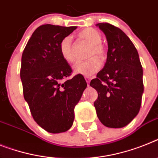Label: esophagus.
I'll use <instances>...</instances> for the list:
<instances>
[{"instance_id":"34e87169","label":"esophagus","mask_w":158,"mask_h":158,"mask_svg":"<svg viewBox=\"0 0 158 158\" xmlns=\"http://www.w3.org/2000/svg\"><path fill=\"white\" fill-rule=\"evenodd\" d=\"M85 79H86V81H87V86H89V83H90V80H91V78H90V77H85Z\"/></svg>"}]
</instances>
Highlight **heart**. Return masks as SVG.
<instances>
[{
  "label": "heart",
  "instance_id": "b5f03b06",
  "mask_svg": "<svg viewBox=\"0 0 158 158\" xmlns=\"http://www.w3.org/2000/svg\"><path fill=\"white\" fill-rule=\"evenodd\" d=\"M78 37L84 42L91 45V49L88 53V57L93 58L85 62H79L73 67L74 73L76 75H81L83 76L89 77L97 72L101 67L100 60L105 59L106 51L105 46L102 43V36L100 33L92 28H86L78 34ZM59 52L61 56L67 63H73L75 61V57L73 51L72 40L71 37H65L59 43ZM98 57L95 58V56Z\"/></svg>",
  "mask_w": 158,
  "mask_h": 158
}]
</instances>
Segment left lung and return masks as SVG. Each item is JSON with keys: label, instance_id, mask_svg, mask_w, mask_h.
<instances>
[{"label": "left lung", "instance_id": "8db88e82", "mask_svg": "<svg viewBox=\"0 0 158 158\" xmlns=\"http://www.w3.org/2000/svg\"><path fill=\"white\" fill-rule=\"evenodd\" d=\"M96 26L105 34L107 62L90 83L98 92L94 102L96 114L108 128H123L140 111L144 91L143 69L138 52L126 34L109 23Z\"/></svg>", "mask_w": 158, "mask_h": 158}]
</instances>
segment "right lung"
Returning a JSON list of instances; mask_svg holds the SVG:
<instances>
[{"label":"right lung","mask_w":158,"mask_h":158,"mask_svg":"<svg viewBox=\"0 0 158 158\" xmlns=\"http://www.w3.org/2000/svg\"><path fill=\"white\" fill-rule=\"evenodd\" d=\"M76 28L40 26L22 53L20 76L24 98L37 124L51 133L66 132L72 126L74 108L87 87L81 75L66 79L72 70L59 52L61 40Z\"/></svg>","instance_id":"right-lung-1"}]
</instances>
